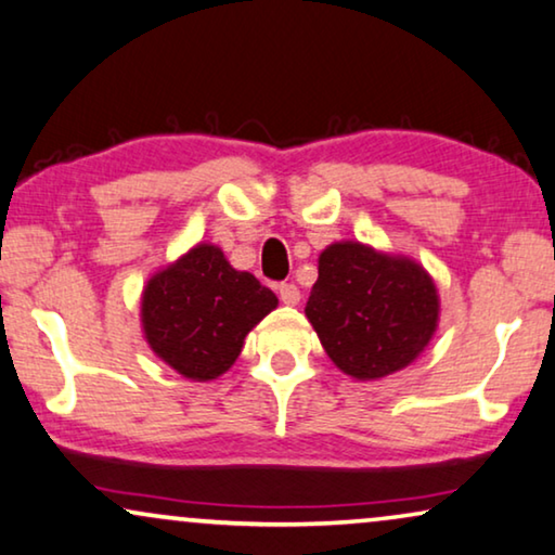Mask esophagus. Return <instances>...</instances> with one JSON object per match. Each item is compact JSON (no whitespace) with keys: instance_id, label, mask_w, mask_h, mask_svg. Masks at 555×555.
Segmentation results:
<instances>
[{"instance_id":"1","label":"esophagus","mask_w":555,"mask_h":555,"mask_svg":"<svg viewBox=\"0 0 555 555\" xmlns=\"http://www.w3.org/2000/svg\"><path fill=\"white\" fill-rule=\"evenodd\" d=\"M280 291V300L285 302V306H298L300 302V291H298V285H293V283H283L278 287Z\"/></svg>"}]
</instances>
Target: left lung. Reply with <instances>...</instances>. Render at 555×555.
Here are the masks:
<instances>
[{
    "instance_id": "left-lung-1",
    "label": "left lung",
    "mask_w": 555,
    "mask_h": 555,
    "mask_svg": "<svg viewBox=\"0 0 555 555\" xmlns=\"http://www.w3.org/2000/svg\"><path fill=\"white\" fill-rule=\"evenodd\" d=\"M306 315L344 374L374 382L406 369L429 346L439 295L420 262L336 242L318 257Z\"/></svg>"
}]
</instances>
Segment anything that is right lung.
Returning a JSON list of instances; mask_svg holds the SVG:
<instances>
[{
	"label": "right lung",
	"instance_id": "obj_1",
	"mask_svg": "<svg viewBox=\"0 0 555 555\" xmlns=\"http://www.w3.org/2000/svg\"><path fill=\"white\" fill-rule=\"evenodd\" d=\"M278 308L270 287L234 270L217 245H199L166 264L141 295L151 351L192 382H211L237 361L245 336Z\"/></svg>",
	"mask_w": 555,
	"mask_h": 555
}]
</instances>
